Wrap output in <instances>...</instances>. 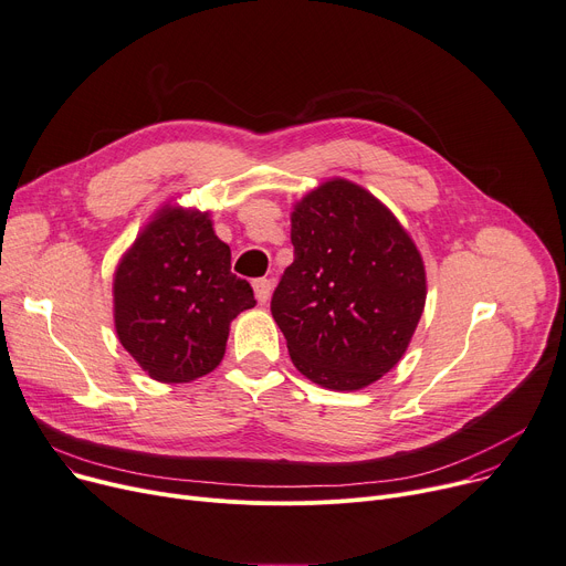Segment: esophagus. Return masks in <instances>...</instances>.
Wrapping results in <instances>:
<instances>
[{
  "instance_id": "obj_1",
  "label": "esophagus",
  "mask_w": 566,
  "mask_h": 566,
  "mask_svg": "<svg viewBox=\"0 0 566 566\" xmlns=\"http://www.w3.org/2000/svg\"><path fill=\"white\" fill-rule=\"evenodd\" d=\"M252 289H254L256 303H266V300H269L271 293H273V282L266 280V277H261V280H254V282H252Z\"/></svg>"
}]
</instances>
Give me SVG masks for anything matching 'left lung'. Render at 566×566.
Segmentation results:
<instances>
[{
	"label": "left lung",
	"instance_id": "1",
	"mask_svg": "<svg viewBox=\"0 0 566 566\" xmlns=\"http://www.w3.org/2000/svg\"><path fill=\"white\" fill-rule=\"evenodd\" d=\"M295 259L271 312L295 368L332 391L378 382L421 321L423 256L394 211L364 186L332 177L291 211Z\"/></svg>",
	"mask_w": 566,
	"mask_h": 566
}]
</instances>
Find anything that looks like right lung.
<instances>
[{
	"label": "right lung",
	"mask_w": 566,
	"mask_h": 566,
	"mask_svg": "<svg viewBox=\"0 0 566 566\" xmlns=\"http://www.w3.org/2000/svg\"><path fill=\"white\" fill-rule=\"evenodd\" d=\"M230 261L211 213L172 200L125 250L113 273V323L149 378L191 382L222 361L232 321L254 307L250 284Z\"/></svg>",
	"instance_id": "add662e5"
}]
</instances>
